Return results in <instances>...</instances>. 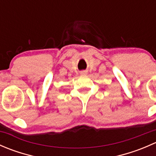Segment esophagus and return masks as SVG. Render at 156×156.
Here are the masks:
<instances>
[{
	"label": "esophagus",
	"instance_id": "esophagus-1",
	"mask_svg": "<svg viewBox=\"0 0 156 156\" xmlns=\"http://www.w3.org/2000/svg\"><path fill=\"white\" fill-rule=\"evenodd\" d=\"M80 73H81V75H87V71H81Z\"/></svg>",
	"mask_w": 156,
	"mask_h": 156
}]
</instances>
